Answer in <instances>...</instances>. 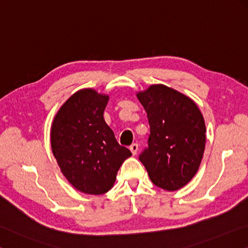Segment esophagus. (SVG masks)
Returning <instances> with one entry per match:
<instances>
[{
  "label": "esophagus",
  "mask_w": 248,
  "mask_h": 248,
  "mask_svg": "<svg viewBox=\"0 0 248 248\" xmlns=\"http://www.w3.org/2000/svg\"><path fill=\"white\" fill-rule=\"evenodd\" d=\"M129 150L132 151L133 155H135L137 154V151H138V145H137V144H133V145H131V146H129Z\"/></svg>",
  "instance_id": "esophagus-1"
}]
</instances>
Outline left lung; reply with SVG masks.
Instances as JSON below:
<instances>
[{
    "label": "left lung",
    "mask_w": 248,
    "mask_h": 248,
    "mask_svg": "<svg viewBox=\"0 0 248 248\" xmlns=\"http://www.w3.org/2000/svg\"><path fill=\"white\" fill-rule=\"evenodd\" d=\"M150 125L148 147L140 155L153 183L177 190L193 179L206 144L202 112L192 99L164 85L137 93Z\"/></svg>",
    "instance_id": "left-lung-1"
}]
</instances>
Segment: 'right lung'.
<instances>
[{
	"mask_svg": "<svg viewBox=\"0 0 248 248\" xmlns=\"http://www.w3.org/2000/svg\"><path fill=\"white\" fill-rule=\"evenodd\" d=\"M108 95L81 89L60 108L51 127V147L61 171L76 189L107 193L117 171L132 155L120 146L103 119Z\"/></svg>",
	"mask_w": 248,
	"mask_h": 248,
	"instance_id": "add662e5",
	"label": "right lung"
}]
</instances>
